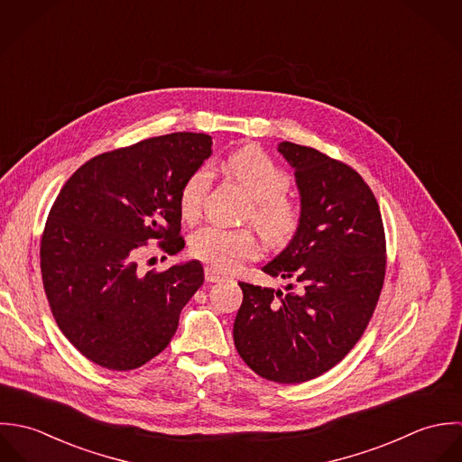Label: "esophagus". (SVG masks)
<instances>
[{"mask_svg":"<svg viewBox=\"0 0 462 462\" xmlns=\"http://www.w3.org/2000/svg\"><path fill=\"white\" fill-rule=\"evenodd\" d=\"M205 280L207 282H221V280H225V277L216 270V268H212V266H207L205 268Z\"/></svg>","mask_w":462,"mask_h":462,"instance_id":"esophagus-1","label":"esophagus"}]
</instances>
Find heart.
I'll use <instances>...</instances> for the list:
<instances>
[{"label":"heart","instance_id":"b5f03b06","mask_svg":"<svg viewBox=\"0 0 462 462\" xmlns=\"http://www.w3.org/2000/svg\"><path fill=\"white\" fill-rule=\"evenodd\" d=\"M225 170L250 194L245 208V221L252 223L263 239L272 246L287 245L300 230L301 205L285 194L289 177L277 162L259 148H245L226 157ZM212 185L208 166L196 168L180 189L179 207L187 221L199 216ZM192 257L210 264L217 272H232L259 254V245L252 230L203 225L189 237Z\"/></svg>","mask_w":462,"mask_h":462}]
</instances>
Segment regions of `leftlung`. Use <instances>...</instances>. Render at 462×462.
Listing matches in <instances>:
<instances>
[{
	"label": "left lung",
	"mask_w": 462,
	"mask_h": 462,
	"mask_svg": "<svg viewBox=\"0 0 462 462\" xmlns=\"http://www.w3.org/2000/svg\"><path fill=\"white\" fill-rule=\"evenodd\" d=\"M278 152L294 168L303 219L264 273L289 285L282 292L239 282L234 343L259 376L301 383L334 368L363 337L385 278V232L354 168L287 141Z\"/></svg>",
	"instance_id": "left-lung-1"
}]
</instances>
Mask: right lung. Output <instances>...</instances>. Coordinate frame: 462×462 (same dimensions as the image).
I'll return each instance as SVG.
<instances>
[{
    "label": "right lung",
    "instance_id": "add662e5",
    "mask_svg": "<svg viewBox=\"0 0 462 462\" xmlns=\"http://www.w3.org/2000/svg\"><path fill=\"white\" fill-rule=\"evenodd\" d=\"M212 137L177 132L105 152L80 166L53 201L41 236V273L51 314L69 343L112 371L141 368L177 332L203 283L198 261L143 273L150 245L184 248L179 196L210 157Z\"/></svg>",
    "mask_w": 462,
    "mask_h": 462
}]
</instances>
